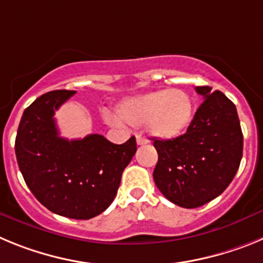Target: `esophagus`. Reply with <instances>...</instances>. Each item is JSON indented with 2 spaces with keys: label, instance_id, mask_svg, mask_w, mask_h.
Segmentation results:
<instances>
[{
  "label": "esophagus",
  "instance_id": "34e87169",
  "mask_svg": "<svg viewBox=\"0 0 263 263\" xmlns=\"http://www.w3.org/2000/svg\"><path fill=\"white\" fill-rule=\"evenodd\" d=\"M137 145L138 146H142V145H145L146 142H147V141H146L145 138H143V137H141V136H137Z\"/></svg>",
  "mask_w": 263,
  "mask_h": 263
}]
</instances>
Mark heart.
I'll return each instance as SVG.
<instances>
[{
  "label": "heart",
  "mask_w": 263,
  "mask_h": 263,
  "mask_svg": "<svg viewBox=\"0 0 263 263\" xmlns=\"http://www.w3.org/2000/svg\"><path fill=\"white\" fill-rule=\"evenodd\" d=\"M116 115L130 126L145 125L146 132L155 138L174 139L191 127L195 104L185 90L157 89L122 100L116 106Z\"/></svg>",
  "instance_id": "heart-1"
}]
</instances>
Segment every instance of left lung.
Segmentation results:
<instances>
[{
	"instance_id": "8db88e82",
	"label": "left lung",
	"mask_w": 263,
	"mask_h": 263,
	"mask_svg": "<svg viewBox=\"0 0 263 263\" xmlns=\"http://www.w3.org/2000/svg\"><path fill=\"white\" fill-rule=\"evenodd\" d=\"M204 101L187 133L154 139V182L166 199L183 208L213 200L231 184L242 158L243 137L236 105L222 92L196 87Z\"/></svg>"
}]
</instances>
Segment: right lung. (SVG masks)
<instances>
[{
	"label": "right lung",
	"mask_w": 263,
	"mask_h": 263,
	"mask_svg": "<svg viewBox=\"0 0 263 263\" xmlns=\"http://www.w3.org/2000/svg\"><path fill=\"white\" fill-rule=\"evenodd\" d=\"M75 90H51L25 109L15 155L23 179L39 203L57 215L88 220L115 200L121 176L137 152L136 137L115 145L101 134L62 138L55 110Z\"/></svg>",
	"instance_id": "obj_1"
}]
</instances>
